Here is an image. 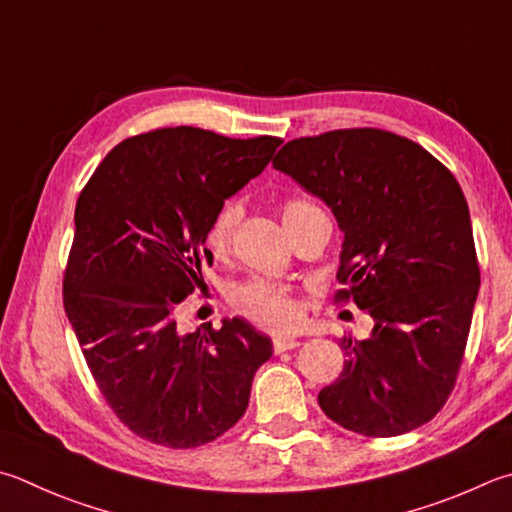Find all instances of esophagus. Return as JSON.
<instances>
[{
  "mask_svg": "<svg viewBox=\"0 0 512 512\" xmlns=\"http://www.w3.org/2000/svg\"><path fill=\"white\" fill-rule=\"evenodd\" d=\"M295 347H300V340H297V338L280 336V338H275V340H273V349H275V353H282V351L295 349Z\"/></svg>",
  "mask_w": 512,
  "mask_h": 512,
  "instance_id": "esophagus-1",
  "label": "esophagus"
}]
</instances>
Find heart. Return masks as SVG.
<instances>
[{
    "label": "heart",
    "instance_id": "obj_1",
    "mask_svg": "<svg viewBox=\"0 0 512 512\" xmlns=\"http://www.w3.org/2000/svg\"><path fill=\"white\" fill-rule=\"evenodd\" d=\"M313 210L309 201L302 199H291L282 206L284 224L291 228L297 219H302L306 212ZM241 217V206L237 201H226L221 206L215 217L210 219V226L206 230V244L215 255H224L226 248L232 239V232H235L237 221ZM230 302L235 309L246 315L248 320H253L259 327L273 329V331H284L291 329L300 320V311H297V304L293 295L286 291L284 286L266 282V280H250L232 288Z\"/></svg>",
    "mask_w": 512,
    "mask_h": 512
}]
</instances>
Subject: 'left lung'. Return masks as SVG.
Masks as SVG:
<instances>
[{"instance_id": "obj_1", "label": "left lung", "mask_w": 512, "mask_h": 512, "mask_svg": "<svg viewBox=\"0 0 512 512\" xmlns=\"http://www.w3.org/2000/svg\"><path fill=\"white\" fill-rule=\"evenodd\" d=\"M273 167L331 208L345 232L336 300L374 320L367 340H340L347 360L318 394L322 412L365 436L416 430L448 401L481 284L461 185L374 127L295 138Z\"/></svg>"}]
</instances>
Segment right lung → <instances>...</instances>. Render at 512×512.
I'll use <instances>...</instances> for the list:
<instances>
[{
	"label": "right lung",
	"instance_id": "1",
	"mask_svg": "<svg viewBox=\"0 0 512 512\" xmlns=\"http://www.w3.org/2000/svg\"><path fill=\"white\" fill-rule=\"evenodd\" d=\"M280 143L154 129L118 143L80 192L64 311L100 394L141 439L172 450L215 441L244 416L273 356L246 320L181 336L176 313L203 284L210 219Z\"/></svg>",
	"mask_w": 512,
	"mask_h": 512
}]
</instances>
